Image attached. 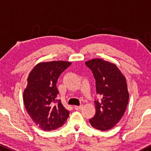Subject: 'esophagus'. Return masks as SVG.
Masks as SVG:
<instances>
[{"label":"esophagus","instance_id":"34e87169","mask_svg":"<svg viewBox=\"0 0 151 151\" xmlns=\"http://www.w3.org/2000/svg\"><path fill=\"white\" fill-rule=\"evenodd\" d=\"M82 108H83V105L75 106H74V109H75L76 110H81V109Z\"/></svg>","mask_w":151,"mask_h":151}]
</instances>
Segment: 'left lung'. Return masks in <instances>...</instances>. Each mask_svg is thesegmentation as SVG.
Masks as SVG:
<instances>
[{"instance_id":"left-lung-1","label":"left lung","mask_w":151,"mask_h":151,"mask_svg":"<svg viewBox=\"0 0 151 151\" xmlns=\"http://www.w3.org/2000/svg\"><path fill=\"white\" fill-rule=\"evenodd\" d=\"M85 65L96 80V93L101 96L100 101H94L96 114L89 123L94 129L107 131L121 120L129 103L126 78L116 65L101 59H93Z\"/></svg>"}]
</instances>
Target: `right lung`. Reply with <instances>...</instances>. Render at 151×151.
Returning <instances> with one entry per match:
<instances>
[{"instance_id": "add662e5", "label": "right lung", "mask_w": 151, "mask_h": 151, "mask_svg": "<svg viewBox=\"0 0 151 151\" xmlns=\"http://www.w3.org/2000/svg\"><path fill=\"white\" fill-rule=\"evenodd\" d=\"M71 62L52 61L41 62L32 69L23 92V101L27 113L35 124L43 131L61 127L70 115L60 100L57 81Z\"/></svg>"}]
</instances>
